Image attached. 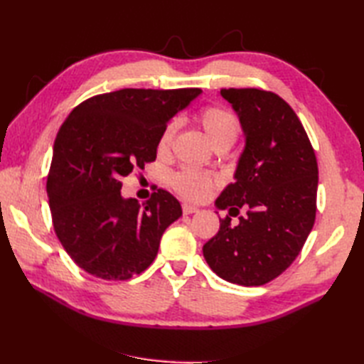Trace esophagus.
I'll return each mask as SVG.
<instances>
[{"mask_svg":"<svg viewBox=\"0 0 364 364\" xmlns=\"http://www.w3.org/2000/svg\"><path fill=\"white\" fill-rule=\"evenodd\" d=\"M198 210L196 206H192V205H188V203H183V214H194V213H197Z\"/></svg>","mask_w":364,"mask_h":364,"instance_id":"esophagus-1","label":"esophagus"}]
</instances>
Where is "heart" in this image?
<instances>
[{
	"label": "heart",
	"mask_w": 364,
	"mask_h": 364,
	"mask_svg": "<svg viewBox=\"0 0 364 364\" xmlns=\"http://www.w3.org/2000/svg\"><path fill=\"white\" fill-rule=\"evenodd\" d=\"M198 123L208 141L213 144L214 149L218 146H227L230 149L235 144L239 133H241V123L236 115L222 106H205L196 115ZM176 131L175 122H168L161 131L158 139V151L167 153L173 141ZM172 188L181 197L192 200V202H202L211 194L214 188H218L219 180L213 173L198 172V170L184 168L172 176Z\"/></svg>",
	"instance_id": "obj_1"
}]
</instances>
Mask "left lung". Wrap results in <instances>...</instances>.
<instances>
[{
    "label": "left lung",
    "instance_id": "left-lung-1",
    "mask_svg": "<svg viewBox=\"0 0 364 364\" xmlns=\"http://www.w3.org/2000/svg\"><path fill=\"white\" fill-rule=\"evenodd\" d=\"M245 133L236 181L215 200L240 216L237 226L220 219L218 235L203 245L208 264L223 280L261 286L288 269L316 219L318 161L292 107L274 92L222 89Z\"/></svg>",
    "mask_w": 364,
    "mask_h": 364
}]
</instances>
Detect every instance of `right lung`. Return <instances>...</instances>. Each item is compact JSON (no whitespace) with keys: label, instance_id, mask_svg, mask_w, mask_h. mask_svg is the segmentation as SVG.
<instances>
[{"label":"right lung","instance_id":"add662e5","mask_svg":"<svg viewBox=\"0 0 364 364\" xmlns=\"http://www.w3.org/2000/svg\"><path fill=\"white\" fill-rule=\"evenodd\" d=\"M200 92L120 89L84 100L60 125L46 194L58 239L87 274L129 280L156 258L180 202L156 189L141 206L122 197V178L156 159L161 131Z\"/></svg>","mask_w":364,"mask_h":364}]
</instances>
